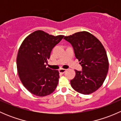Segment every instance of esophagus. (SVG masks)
Listing matches in <instances>:
<instances>
[{
	"label": "esophagus",
	"mask_w": 121,
	"mask_h": 121,
	"mask_svg": "<svg viewBox=\"0 0 121 121\" xmlns=\"http://www.w3.org/2000/svg\"><path fill=\"white\" fill-rule=\"evenodd\" d=\"M65 71H66V69H64V68H61V69H59V72L61 74H64Z\"/></svg>",
	"instance_id": "34e87169"
}]
</instances>
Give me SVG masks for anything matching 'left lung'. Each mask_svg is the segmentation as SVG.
<instances>
[{
  "label": "left lung",
  "mask_w": 121,
  "mask_h": 121,
  "mask_svg": "<svg viewBox=\"0 0 121 121\" xmlns=\"http://www.w3.org/2000/svg\"><path fill=\"white\" fill-rule=\"evenodd\" d=\"M64 39L72 45L82 66V71L75 70V77L70 81L72 88L82 94H92L102 85L109 68L103 45L92 34L84 31L65 36Z\"/></svg>",
  "instance_id": "8db88e82"
}]
</instances>
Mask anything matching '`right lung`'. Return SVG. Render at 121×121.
<instances>
[{"mask_svg": "<svg viewBox=\"0 0 121 121\" xmlns=\"http://www.w3.org/2000/svg\"><path fill=\"white\" fill-rule=\"evenodd\" d=\"M63 37L37 30L22 43L17 56L18 74L24 87L33 94L44 97L53 93L57 87L59 72L46 67V64L52 49Z\"/></svg>", "mask_w": 121, "mask_h": 121, "instance_id": "add662e5", "label": "right lung"}]
</instances>
